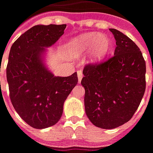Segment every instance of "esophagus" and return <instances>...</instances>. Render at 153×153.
Here are the masks:
<instances>
[{
    "label": "esophagus",
    "instance_id": "esophagus-1",
    "mask_svg": "<svg viewBox=\"0 0 153 153\" xmlns=\"http://www.w3.org/2000/svg\"><path fill=\"white\" fill-rule=\"evenodd\" d=\"M77 74H78V79H79V83L81 82V80L83 79V72H82V70H78V72H77Z\"/></svg>",
    "mask_w": 153,
    "mask_h": 153
}]
</instances>
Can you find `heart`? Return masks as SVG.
<instances>
[{"instance_id": "1", "label": "heart", "mask_w": 153, "mask_h": 153, "mask_svg": "<svg viewBox=\"0 0 153 153\" xmlns=\"http://www.w3.org/2000/svg\"><path fill=\"white\" fill-rule=\"evenodd\" d=\"M111 42L108 36L90 32L73 38L69 42V51L73 58H79L90 50V60L97 62L109 52Z\"/></svg>"}]
</instances>
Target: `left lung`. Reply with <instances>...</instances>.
<instances>
[{
    "label": "left lung",
    "instance_id": "1",
    "mask_svg": "<svg viewBox=\"0 0 153 153\" xmlns=\"http://www.w3.org/2000/svg\"><path fill=\"white\" fill-rule=\"evenodd\" d=\"M110 31L116 41L114 56L86 65L81 81L88 117L95 126L106 129L128 122L146 89V63L140 49L121 32Z\"/></svg>",
    "mask_w": 153,
    "mask_h": 153
}]
</instances>
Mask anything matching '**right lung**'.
<instances>
[{"label": "right lung", "instance_id": "obj_1", "mask_svg": "<svg viewBox=\"0 0 153 153\" xmlns=\"http://www.w3.org/2000/svg\"><path fill=\"white\" fill-rule=\"evenodd\" d=\"M65 25H36L12 45L6 78L14 108L28 125L45 128L56 125L63 105L78 83L77 73L56 77L46 69L41 55L64 34Z\"/></svg>", "mask_w": 153, "mask_h": 153}]
</instances>
